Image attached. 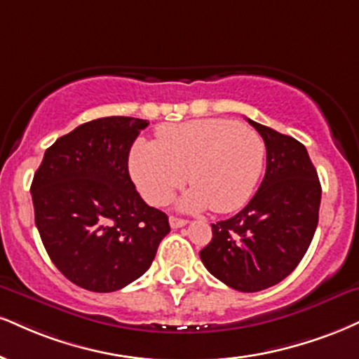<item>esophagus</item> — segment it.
Wrapping results in <instances>:
<instances>
[{
  "label": "esophagus",
  "mask_w": 359,
  "mask_h": 359,
  "mask_svg": "<svg viewBox=\"0 0 359 359\" xmlns=\"http://www.w3.org/2000/svg\"><path fill=\"white\" fill-rule=\"evenodd\" d=\"M168 222H170V227L172 229H179V227H184L187 221L185 219H180V217H174V215H170V219H168Z\"/></svg>",
  "instance_id": "1"
}]
</instances>
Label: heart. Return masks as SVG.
<instances>
[{
  "mask_svg": "<svg viewBox=\"0 0 359 359\" xmlns=\"http://www.w3.org/2000/svg\"><path fill=\"white\" fill-rule=\"evenodd\" d=\"M266 147L252 128L231 120H194L163 127L155 142H137L130 175L149 204L165 205L187 182L180 201L189 212L207 207L217 214L241 209L252 196L264 167Z\"/></svg>",
  "mask_w": 359,
  "mask_h": 359,
  "instance_id": "b5f03b06",
  "label": "heart"
}]
</instances>
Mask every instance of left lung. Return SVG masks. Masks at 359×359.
<instances>
[{
	"label": "left lung",
	"instance_id": "1",
	"mask_svg": "<svg viewBox=\"0 0 359 359\" xmlns=\"http://www.w3.org/2000/svg\"><path fill=\"white\" fill-rule=\"evenodd\" d=\"M248 122L264 140V179L239 214L212 224L201 259L229 287L257 292L287 278L304 257L318 227L321 184L301 142Z\"/></svg>",
	"mask_w": 359,
	"mask_h": 359
}]
</instances>
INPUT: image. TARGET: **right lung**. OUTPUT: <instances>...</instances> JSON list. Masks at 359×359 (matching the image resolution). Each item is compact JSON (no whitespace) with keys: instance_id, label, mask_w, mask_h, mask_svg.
<instances>
[{"instance_id":"obj_1","label":"right lung","mask_w":359,"mask_h":359,"mask_svg":"<svg viewBox=\"0 0 359 359\" xmlns=\"http://www.w3.org/2000/svg\"><path fill=\"white\" fill-rule=\"evenodd\" d=\"M147 120L105 116L46 149L32 182L34 224L53 264L76 286L118 291L152 264L168 217L142 201L128 154Z\"/></svg>"}]
</instances>
